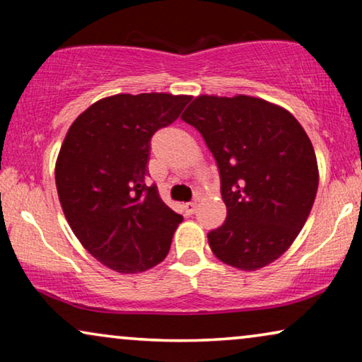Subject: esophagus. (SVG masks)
<instances>
[{"instance_id": "1", "label": "esophagus", "mask_w": 362, "mask_h": 362, "mask_svg": "<svg viewBox=\"0 0 362 362\" xmlns=\"http://www.w3.org/2000/svg\"><path fill=\"white\" fill-rule=\"evenodd\" d=\"M196 207H197V204H196L194 201H191V202H186V204H185V211H186V214H194Z\"/></svg>"}]
</instances>
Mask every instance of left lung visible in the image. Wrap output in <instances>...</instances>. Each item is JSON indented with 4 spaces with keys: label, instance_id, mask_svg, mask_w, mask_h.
Here are the masks:
<instances>
[{
    "label": "left lung",
    "instance_id": "1",
    "mask_svg": "<svg viewBox=\"0 0 362 362\" xmlns=\"http://www.w3.org/2000/svg\"><path fill=\"white\" fill-rule=\"evenodd\" d=\"M182 120L204 138L221 175L224 224L207 234L224 264L257 270L279 259L308 219L318 165L308 135L262 98L201 95Z\"/></svg>",
    "mask_w": 362,
    "mask_h": 362
}]
</instances>
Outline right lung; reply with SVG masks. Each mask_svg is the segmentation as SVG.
<instances>
[{
    "label": "right lung",
    "mask_w": 362,
    "mask_h": 362,
    "mask_svg": "<svg viewBox=\"0 0 362 362\" xmlns=\"http://www.w3.org/2000/svg\"><path fill=\"white\" fill-rule=\"evenodd\" d=\"M191 97L118 93L69 128L56 163L62 211L81 244L120 274L165 260L182 216L148 185L151 136L180 117Z\"/></svg>",
    "instance_id": "obj_1"
}]
</instances>
